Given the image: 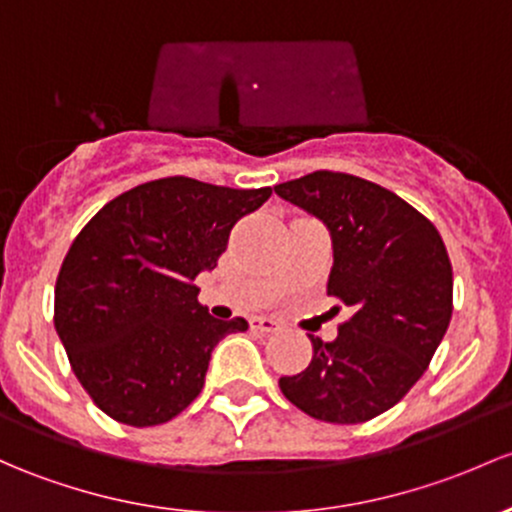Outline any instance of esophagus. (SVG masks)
I'll list each match as a JSON object with an SVG mask.
<instances>
[{
  "label": "esophagus",
  "instance_id": "esophagus-1",
  "mask_svg": "<svg viewBox=\"0 0 512 512\" xmlns=\"http://www.w3.org/2000/svg\"><path fill=\"white\" fill-rule=\"evenodd\" d=\"M252 331H260V333H274L279 331V324L274 319H267V316H260V319H252L250 321Z\"/></svg>",
  "mask_w": 512,
  "mask_h": 512
}]
</instances>
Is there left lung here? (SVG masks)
I'll return each mask as SVG.
<instances>
[{
	"label": "left lung",
	"instance_id": "8db88e82",
	"mask_svg": "<svg viewBox=\"0 0 512 512\" xmlns=\"http://www.w3.org/2000/svg\"><path fill=\"white\" fill-rule=\"evenodd\" d=\"M274 191L328 225L326 292L351 309L336 341L309 336V368L279 378V390L321 422H368L412 390L449 328V252L432 220L360 176L314 171Z\"/></svg>",
	"mask_w": 512,
	"mask_h": 512
}]
</instances>
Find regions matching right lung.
<instances>
[{"label":"right lung","instance_id":"1","mask_svg":"<svg viewBox=\"0 0 512 512\" xmlns=\"http://www.w3.org/2000/svg\"><path fill=\"white\" fill-rule=\"evenodd\" d=\"M272 188L188 176L112 198L75 235L56 279L53 324L90 400L129 427H157L201 395L220 338L245 319H213L196 277L213 270L233 225Z\"/></svg>","mask_w":512,"mask_h":512}]
</instances>
